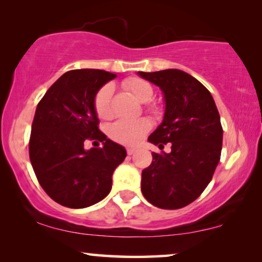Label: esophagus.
Wrapping results in <instances>:
<instances>
[{
	"mask_svg": "<svg viewBox=\"0 0 262 262\" xmlns=\"http://www.w3.org/2000/svg\"><path fill=\"white\" fill-rule=\"evenodd\" d=\"M126 151H127V155H134V154L136 152V149L135 148H127Z\"/></svg>",
	"mask_w": 262,
	"mask_h": 262,
	"instance_id": "esophagus-1",
	"label": "esophagus"
}]
</instances>
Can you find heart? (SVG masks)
Wrapping results in <instances>:
<instances>
[{
    "label": "heart",
    "mask_w": 262,
    "mask_h": 262,
    "mask_svg": "<svg viewBox=\"0 0 262 262\" xmlns=\"http://www.w3.org/2000/svg\"><path fill=\"white\" fill-rule=\"evenodd\" d=\"M124 88L131 93L139 102H148L151 100L154 91L148 81L138 77H130L124 81ZM114 88L112 84H105L99 89L94 99V107L99 118L110 119L113 116L112 96ZM150 130V123L144 118L135 120L121 119L112 125L110 135L114 141L126 145H136L142 141Z\"/></svg>",
    "instance_id": "obj_1"
}]
</instances>
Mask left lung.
Wrapping results in <instances>:
<instances>
[{"instance_id": "8db88e82", "label": "left lung", "mask_w": 262, "mask_h": 262, "mask_svg": "<svg viewBox=\"0 0 262 262\" xmlns=\"http://www.w3.org/2000/svg\"><path fill=\"white\" fill-rule=\"evenodd\" d=\"M137 74L161 89L166 105L162 123L148 141L159 148L171 144L169 154L152 152L151 164L142 171V193L160 209H181L202 194L220 162V113L211 93L185 71Z\"/></svg>"}]
</instances>
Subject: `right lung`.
<instances>
[{
	"instance_id": "obj_1",
	"label": "right lung",
	"mask_w": 262,
	"mask_h": 262,
	"mask_svg": "<svg viewBox=\"0 0 262 262\" xmlns=\"http://www.w3.org/2000/svg\"><path fill=\"white\" fill-rule=\"evenodd\" d=\"M116 77L105 70H70L38 103L30 160L42 189L60 205L83 209L101 202L112 188L113 171L126 157L123 145L99 130L94 107L99 89ZM87 139L103 146L85 150Z\"/></svg>"
}]
</instances>
